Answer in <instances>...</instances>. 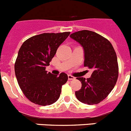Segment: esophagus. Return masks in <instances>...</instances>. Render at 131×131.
I'll return each instance as SVG.
<instances>
[{
	"mask_svg": "<svg viewBox=\"0 0 131 131\" xmlns=\"http://www.w3.org/2000/svg\"><path fill=\"white\" fill-rule=\"evenodd\" d=\"M68 79H69V80H74V77H73L72 75H70V74H69V75H68Z\"/></svg>",
	"mask_w": 131,
	"mask_h": 131,
	"instance_id": "34e87169",
	"label": "esophagus"
}]
</instances>
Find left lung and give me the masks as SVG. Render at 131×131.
Segmentation results:
<instances>
[{"label": "left lung", "instance_id": "8db88e82", "mask_svg": "<svg viewBox=\"0 0 131 131\" xmlns=\"http://www.w3.org/2000/svg\"><path fill=\"white\" fill-rule=\"evenodd\" d=\"M70 37L83 48L84 66L93 69L90 78H77L82 83V88L75 92L76 97L83 104H98L111 92L118 79L115 51L107 39L91 31H79Z\"/></svg>", "mask_w": 131, "mask_h": 131}]
</instances>
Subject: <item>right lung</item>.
<instances>
[{"mask_svg":"<svg viewBox=\"0 0 131 131\" xmlns=\"http://www.w3.org/2000/svg\"><path fill=\"white\" fill-rule=\"evenodd\" d=\"M69 34L42 33L28 38L21 46L15 63L16 78L26 98L34 104L49 105L59 98L68 74L54 75L46 68Z\"/></svg>","mask_w":131,"mask_h":131,"instance_id":"obj_1","label":"right lung"}]
</instances>
